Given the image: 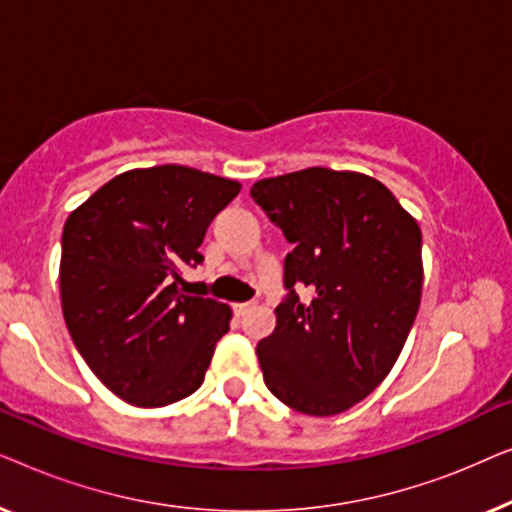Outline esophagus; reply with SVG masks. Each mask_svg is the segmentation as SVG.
Listing matches in <instances>:
<instances>
[{
	"mask_svg": "<svg viewBox=\"0 0 512 512\" xmlns=\"http://www.w3.org/2000/svg\"><path fill=\"white\" fill-rule=\"evenodd\" d=\"M256 300H247V303H235L233 305V310H235V314L237 317H244V314H249L251 310H256Z\"/></svg>",
	"mask_w": 512,
	"mask_h": 512,
	"instance_id": "esophagus-1",
	"label": "esophagus"
}]
</instances>
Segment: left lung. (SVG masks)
I'll use <instances>...</instances> for the list:
<instances>
[{
  "label": "left lung",
  "mask_w": 512,
  "mask_h": 512,
  "mask_svg": "<svg viewBox=\"0 0 512 512\" xmlns=\"http://www.w3.org/2000/svg\"><path fill=\"white\" fill-rule=\"evenodd\" d=\"M251 198L293 244L289 296L258 342L265 387L312 417L340 415L389 375L422 300V230L394 193L328 167L261 179ZM311 289L299 303L293 285Z\"/></svg>",
  "instance_id": "obj_1"
}]
</instances>
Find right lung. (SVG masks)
I'll return each instance as SVG.
<instances>
[{
    "label": "right lung",
    "mask_w": 512,
    "mask_h": 512,
    "mask_svg": "<svg viewBox=\"0 0 512 512\" xmlns=\"http://www.w3.org/2000/svg\"><path fill=\"white\" fill-rule=\"evenodd\" d=\"M233 179L184 165L128 170L67 216L60 303L76 349L104 387L163 408L205 380L233 312L179 289L202 263L209 223L240 193Z\"/></svg>",
    "instance_id": "1"
}]
</instances>
